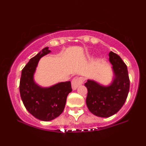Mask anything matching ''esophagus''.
Returning <instances> with one entry per match:
<instances>
[{
  "label": "esophagus",
  "instance_id": "34e87169",
  "mask_svg": "<svg viewBox=\"0 0 146 146\" xmlns=\"http://www.w3.org/2000/svg\"><path fill=\"white\" fill-rule=\"evenodd\" d=\"M82 83H83V79L82 78H74L71 82L72 88H73V90L77 89V88H78L80 85H81Z\"/></svg>",
  "mask_w": 146,
  "mask_h": 146
}]
</instances>
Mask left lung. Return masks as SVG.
<instances>
[{"label":"left lung","instance_id":"1","mask_svg":"<svg viewBox=\"0 0 146 146\" xmlns=\"http://www.w3.org/2000/svg\"><path fill=\"white\" fill-rule=\"evenodd\" d=\"M109 60L115 75L111 84L104 86L91 80L84 84L88 90L87 107L93 115L100 117H109L121 109L130 89L128 68L124 62L113 51L109 53Z\"/></svg>","mask_w":146,"mask_h":146}]
</instances>
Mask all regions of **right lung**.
<instances>
[{
  "instance_id": "add662e5",
  "label": "right lung",
  "mask_w": 146,
  "mask_h": 146,
  "mask_svg": "<svg viewBox=\"0 0 146 146\" xmlns=\"http://www.w3.org/2000/svg\"><path fill=\"white\" fill-rule=\"evenodd\" d=\"M51 51L45 47L31 58L22 70L20 80V94L26 109L33 117L48 121L58 117L63 112L66 98L72 91L71 82H60L42 88L35 83L33 74L42 57Z\"/></svg>"
}]
</instances>
